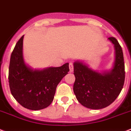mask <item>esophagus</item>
Masks as SVG:
<instances>
[{"instance_id":"34e87169","label":"esophagus","mask_w":131,"mask_h":131,"mask_svg":"<svg viewBox=\"0 0 131 131\" xmlns=\"http://www.w3.org/2000/svg\"><path fill=\"white\" fill-rule=\"evenodd\" d=\"M69 68H70V72H72L73 71V66L72 63H70L69 64Z\"/></svg>"}]
</instances>
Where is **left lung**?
<instances>
[{
    "label": "left lung",
    "mask_w": 131,
    "mask_h": 131,
    "mask_svg": "<svg viewBox=\"0 0 131 131\" xmlns=\"http://www.w3.org/2000/svg\"><path fill=\"white\" fill-rule=\"evenodd\" d=\"M108 39L114 47V60L111 70L98 72L84 61L75 60L73 63L75 78L73 92L78 102L88 108L98 110L111 104L121 93L125 82L122 47L114 37Z\"/></svg>",
    "instance_id": "left-lung-1"
}]
</instances>
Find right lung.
<instances>
[{"label":"right lung","mask_w":131,"mask_h":131,"mask_svg":"<svg viewBox=\"0 0 131 131\" xmlns=\"http://www.w3.org/2000/svg\"><path fill=\"white\" fill-rule=\"evenodd\" d=\"M24 35L17 42L10 59L8 82L12 95L26 108H45L53 100L56 88L70 71L69 63L60 67L36 69L26 63L23 57Z\"/></svg>","instance_id":"1"}]
</instances>
